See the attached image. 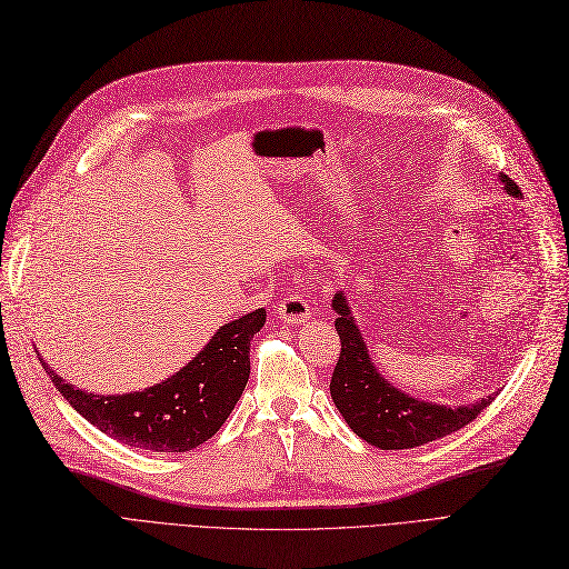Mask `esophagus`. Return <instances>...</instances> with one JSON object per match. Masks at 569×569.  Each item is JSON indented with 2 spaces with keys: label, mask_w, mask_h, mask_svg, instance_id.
I'll return each mask as SVG.
<instances>
[{
  "label": "esophagus",
  "mask_w": 569,
  "mask_h": 569,
  "mask_svg": "<svg viewBox=\"0 0 569 569\" xmlns=\"http://www.w3.org/2000/svg\"><path fill=\"white\" fill-rule=\"evenodd\" d=\"M311 316H313L311 303H308L301 295H291L278 306V318L289 325H301L306 320H311Z\"/></svg>",
  "instance_id": "esophagus-1"
}]
</instances>
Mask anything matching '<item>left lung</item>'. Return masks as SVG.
Masks as SVG:
<instances>
[{
    "mask_svg": "<svg viewBox=\"0 0 569 569\" xmlns=\"http://www.w3.org/2000/svg\"><path fill=\"white\" fill-rule=\"evenodd\" d=\"M510 197H520V187L508 176H498ZM332 311L337 313L335 330L341 339V353L332 372L330 393L341 418L353 432L382 451L416 449L427 441L458 432L485 410L496 393L468 406H443L420 401L385 380V375L372 363L368 343L360 335L351 303L337 291L332 297Z\"/></svg>",
    "mask_w": 569,
    "mask_h": 569,
    "instance_id": "8db88e82",
    "label": "left lung"
}]
</instances>
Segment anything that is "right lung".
Returning a JSON list of instances; mask_svg holds the SVG:
<instances>
[{
	"mask_svg": "<svg viewBox=\"0 0 569 569\" xmlns=\"http://www.w3.org/2000/svg\"><path fill=\"white\" fill-rule=\"evenodd\" d=\"M263 325L266 308L226 322L176 375L130 393L82 391L42 358L40 363L63 399L99 432L140 451L184 453L209 441L237 406L251 372V339Z\"/></svg>",
	"mask_w": 569,
	"mask_h": 569,
	"instance_id": "obj_1",
	"label": "right lung"
}]
</instances>
